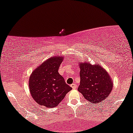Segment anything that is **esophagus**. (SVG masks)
<instances>
[{"label":"esophagus","mask_w":133,"mask_h":133,"mask_svg":"<svg viewBox=\"0 0 133 133\" xmlns=\"http://www.w3.org/2000/svg\"><path fill=\"white\" fill-rule=\"evenodd\" d=\"M71 88L72 89H76L77 88V85H76V84H75V83H72V84L71 85Z\"/></svg>","instance_id":"1"}]
</instances>
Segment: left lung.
Segmentation results:
<instances>
[{"mask_svg": "<svg viewBox=\"0 0 133 133\" xmlns=\"http://www.w3.org/2000/svg\"><path fill=\"white\" fill-rule=\"evenodd\" d=\"M81 82L78 91L91 104L105 101L111 92L113 83L110 75L99 65L90 62L79 65Z\"/></svg>", "mask_w": 133, "mask_h": 133, "instance_id": "obj_1", "label": "left lung"}]
</instances>
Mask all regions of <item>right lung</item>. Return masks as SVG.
Returning a JSON list of instances; mask_svg holds the SVG:
<instances>
[{
    "instance_id": "1",
    "label": "right lung",
    "mask_w": 133,
    "mask_h": 133,
    "mask_svg": "<svg viewBox=\"0 0 133 133\" xmlns=\"http://www.w3.org/2000/svg\"><path fill=\"white\" fill-rule=\"evenodd\" d=\"M63 57H52L32 71L29 80L31 95L40 105L57 107L72 88L58 72Z\"/></svg>"
}]
</instances>
